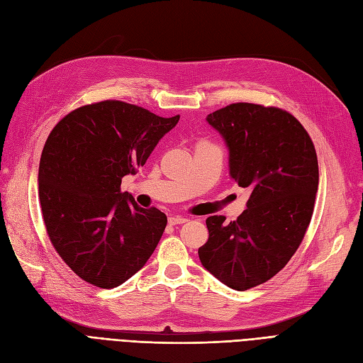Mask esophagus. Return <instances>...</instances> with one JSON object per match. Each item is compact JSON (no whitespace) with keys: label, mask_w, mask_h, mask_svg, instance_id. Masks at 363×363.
Wrapping results in <instances>:
<instances>
[{"label":"esophagus","mask_w":363,"mask_h":363,"mask_svg":"<svg viewBox=\"0 0 363 363\" xmlns=\"http://www.w3.org/2000/svg\"><path fill=\"white\" fill-rule=\"evenodd\" d=\"M186 221H188V218L180 217V215H171V217L168 218V223L171 224V226H175V224H183Z\"/></svg>","instance_id":"1"}]
</instances>
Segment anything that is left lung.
<instances>
[{"mask_svg":"<svg viewBox=\"0 0 363 363\" xmlns=\"http://www.w3.org/2000/svg\"><path fill=\"white\" fill-rule=\"evenodd\" d=\"M206 121L229 150V174L250 191L247 209L226 223L206 220L203 267L244 291L269 281L298 250L311 220L319 184L316 150L295 116L277 106L238 102Z\"/></svg>","mask_w":363,"mask_h":363,"instance_id":"1","label":"left lung"}]
</instances>
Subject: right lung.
Wrapping results in <instances>:
<instances>
[{"instance_id": "1", "label": "right lung", "mask_w": 363, "mask_h": 363, "mask_svg": "<svg viewBox=\"0 0 363 363\" xmlns=\"http://www.w3.org/2000/svg\"><path fill=\"white\" fill-rule=\"evenodd\" d=\"M180 116L160 117L122 101H102L56 123L39 162V201L53 247L77 277L114 289L139 272L168 218L121 191Z\"/></svg>"}]
</instances>
